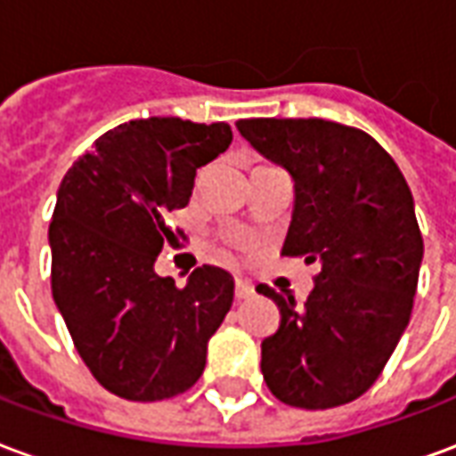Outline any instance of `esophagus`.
<instances>
[{
	"instance_id": "34e87169",
	"label": "esophagus",
	"mask_w": 456,
	"mask_h": 456,
	"mask_svg": "<svg viewBox=\"0 0 456 456\" xmlns=\"http://www.w3.org/2000/svg\"><path fill=\"white\" fill-rule=\"evenodd\" d=\"M254 296V286L247 283V281H237V286H234V297L237 300H247V297Z\"/></svg>"
}]
</instances>
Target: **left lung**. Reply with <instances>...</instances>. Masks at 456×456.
<instances>
[{
	"mask_svg": "<svg viewBox=\"0 0 456 456\" xmlns=\"http://www.w3.org/2000/svg\"><path fill=\"white\" fill-rule=\"evenodd\" d=\"M237 129L296 183L281 254L322 264L303 307L256 288L281 310L261 342L264 381L286 405H344L371 388L411 320L422 264L411 188L362 129L325 119H239Z\"/></svg>",
	"mask_w": 456,
	"mask_h": 456,
	"instance_id": "obj_1",
	"label": "left lung"
}]
</instances>
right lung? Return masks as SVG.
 <instances>
[{
  "label": "right lung",
  "mask_w": 456,
  "mask_h": 456,
  "mask_svg": "<svg viewBox=\"0 0 456 456\" xmlns=\"http://www.w3.org/2000/svg\"><path fill=\"white\" fill-rule=\"evenodd\" d=\"M229 143L224 121L134 119L94 141L58 188L48 227L53 300L85 366L119 398H173L205 371L234 278L200 266L175 288L153 264L166 241H178L166 217L188 205L198 168Z\"/></svg>",
  "instance_id": "add662e5"
}]
</instances>
